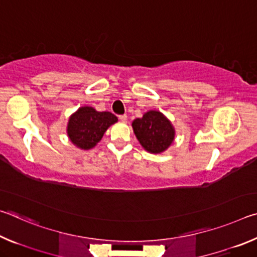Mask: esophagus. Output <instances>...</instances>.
<instances>
[{"label": "esophagus", "instance_id": "34e87169", "mask_svg": "<svg viewBox=\"0 0 257 257\" xmlns=\"http://www.w3.org/2000/svg\"><path fill=\"white\" fill-rule=\"evenodd\" d=\"M119 119L122 121V122H125L127 121V115L125 114H122V115H119Z\"/></svg>", "mask_w": 257, "mask_h": 257}]
</instances>
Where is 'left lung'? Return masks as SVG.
<instances>
[{"instance_id": "8db88e82", "label": "left lung", "mask_w": 257, "mask_h": 257, "mask_svg": "<svg viewBox=\"0 0 257 257\" xmlns=\"http://www.w3.org/2000/svg\"><path fill=\"white\" fill-rule=\"evenodd\" d=\"M132 125L138 142L150 153H162L175 141V128L160 111L146 112L142 118L135 119Z\"/></svg>"}]
</instances>
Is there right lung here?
<instances>
[{"instance_id": "right-lung-1", "label": "right lung", "mask_w": 257, "mask_h": 257, "mask_svg": "<svg viewBox=\"0 0 257 257\" xmlns=\"http://www.w3.org/2000/svg\"><path fill=\"white\" fill-rule=\"evenodd\" d=\"M116 121L118 118L111 112H98L92 106H81L69 118L68 137L78 149L90 150Z\"/></svg>"}]
</instances>
